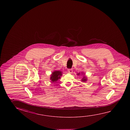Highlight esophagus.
I'll return each instance as SVG.
<instances>
[{"mask_svg": "<svg viewBox=\"0 0 130 130\" xmlns=\"http://www.w3.org/2000/svg\"><path fill=\"white\" fill-rule=\"evenodd\" d=\"M68 72H69V73H72L73 70H72V69H68Z\"/></svg>", "mask_w": 130, "mask_h": 130, "instance_id": "obj_1", "label": "esophagus"}]
</instances>
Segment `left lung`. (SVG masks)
I'll list each match as a JSON object with an SVG mask.
<instances>
[{
  "label": "left lung",
  "mask_w": 130,
  "mask_h": 130,
  "mask_svg": "<svg viewBox=\"0 0 130 130\" xmlns=\"http://www.w3.org/2000/svg\"><path fill=\"white\" fill-rule=\"evenodd\" d=\"M77 75L78 76H80V75H83V78L82 79L81 81L83 83H85L86 82H87V77H86L85 76V73H83V72H81V73L79 72L78 73H77Z\"/></svg>",
  "instance_id": "left-lung-1"
}]
</instances>
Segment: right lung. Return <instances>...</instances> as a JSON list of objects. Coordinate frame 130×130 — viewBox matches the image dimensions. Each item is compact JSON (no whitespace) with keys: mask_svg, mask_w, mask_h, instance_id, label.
<instances>
[{"mask_svg":"<svg viewBox=\"0 0 130 130\" xmlns=\"http://www.w3.org/2000/svg\"><path fill=\"white\" fill-rule=\"evenodd\" d=\"M62 75V72L60 71L55 70L53 71L50 75V79L51 80V82L52 83L56 82L57 81H58V79H60Z\"/></svg>","mask_w":130,"mask_h":130,"instance_id":"right-lung-1","label":"right lung"}]
</instances>
